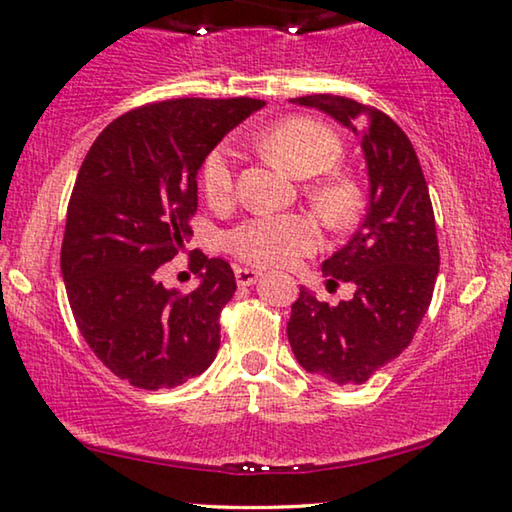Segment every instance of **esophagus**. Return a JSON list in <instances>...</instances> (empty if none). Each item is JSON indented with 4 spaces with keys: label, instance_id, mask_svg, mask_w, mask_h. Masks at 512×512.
I'll list each match as a JSON object with an SVG mask.
<instances>
[{
    "label": "esophagus",
    "instance_id": "34e87169",
    "mask_svg": "<svg viewBox=\"0 0 512 512\" xmlns=\"http://www.w3.org/2000/svg\"><path fill=\"white\" fill-rule=\"evenodd\" d=\"M236 283H239L241 287H250L257 283V278L262 276V273L255 271V269H236Z\"/></svg>",
    "mask_w": 512,
    "mask_h": 512
}]
</instances>
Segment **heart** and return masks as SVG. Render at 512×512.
I'll list each match as a JSON object with an SVG mask.
<instances>
[{
    "instance_id": "1",
    "label": "heart",
    "mask_w": 512,
    "mask_h": 512,
    "mask_svg": "<svg viewBox=\"0 0 512 512\" xmlns=\"http://www.w3.org/2000/svg\"><path fill=\"white\" fill-rule=\"evenodd\" d=\"M262 153L294 178H313L334 169L341 141L327 125L311 118H287L257 139ZM204 192L213 206H222L234 192V153L218 148L204 164ZM311 201L329 225H345L357 208V190L341 176H329L311 187ZM318 227L299 213H262L248 218L227 236L232 253L253 266H283L311 253Z\"/></svg>"
}]
</instances>
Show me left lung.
Masks as SVG:
<instances>
[{
    "mask_svg": "<svg viewBox=\"0 0 512 512\" xmlns=\"http://www.w3.org/2000/svg\"><path fill=\"white\" fill-rule=\"evenodd\" d=\"M292 104L322 111L357 136L369 206L350 241L322 262L327 283L355 285L352 299L329 306L301 287L287 338L308 373L362 385L408 348L431 304L441 255L429 187L413 143L383 111L336 95Z\"/></svg>",
    "mask_w": 512,
    "mask_h": 512,
    "instance_id": "obj_1",
    "label": "left lung"
}]
</instances>
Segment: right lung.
<instances>
[{
  "instance_id": "1",
  "label": "right lung",
  "mask_w": 512,
  "mask_h": 512,
  "mask_svg": "<svg viewBox=\"0 0 512 512\" xmlns=\"http://www.w3.org/2000/svg\"><path fill=\"white\" fill-rule=\"evenodd\" d=\"M262 99H169L113 120L85 155L67 208L60 269L85 343L141 390L183 385L220 348L234 297L225 259L194 253L199 285L167 290L157 271L190 239L197 174Z\"/></svg>"
}]
</instances>
